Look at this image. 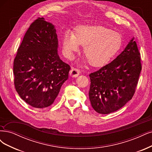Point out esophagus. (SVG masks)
Masks as SVG:
<instances>
[{
    "label": "esophagus",
    "instance_id": "1",
    "mask_svg": "<svg viewBox=\"0 0 152 152\" xmlns=\"http://www.w3.org/2000/svg\"><path fill=\"white\" fill-rule=\"evenodd\" d=\"M80 74V70L77 69H72L70 72V75L72 77H77Z\"/></svg>",
    "mask_w": 152,
    "mask_h": 152
}]
</instances>
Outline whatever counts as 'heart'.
I'll return each mask as SVG.
<instances>
[{
  "label": "heart",
  "mask_w": 152,
  "mask_h": 152,
  "mask_svg": "<svg viewBox=\"0 0 152 152\" xmlns=\"http://www.w3.org/2000/svg\"><path fill=\"white\" fill-rule=\"evenodd\" d=\"M121 34L101 26H80L74 33L67 31L62 39L65 56L72 59L83 46V53L89 64L95 67L105 65L115 56L122 46ZM86 61H87L86 60Z\"/></svg>",
  "instance_id": "b5f03b06"
}]
</instances>
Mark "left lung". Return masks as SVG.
<instances>
[{"label": "left lung", "instance_id": "1", "mask_svg": "<svg viewBox=\"0 0 152 152\" xmlns=\"http://www.w3.org/2000/svg\"><path fill=\"white\" fill-rule=\"evenodd\" d=\"M134 39L113 61L89 75V99L99 114L118 111L134 95L142 70L140 53Z\"/></svg>", "mask_w": 152, "mask_h": 152}]
</instances>
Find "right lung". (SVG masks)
<instances>
[{
  "label": "right lung",
  "mask_w": 152,
  "mask_h": 152,
  "mask_svg": "<svg viewBox=\"0 0 152 152\" xmlns=\"http://www.w3.org/2000/svg\"><path fill=\"white\" fill-rule=\"evenodd\" d=\"M55 26L39 18L31 24L18 50L13 72L15 90L36 108L51 106L69 78L70 66L58 53Z\"/></svg>",
  "instance_id": "right-lung-1"
}]
</instances>
